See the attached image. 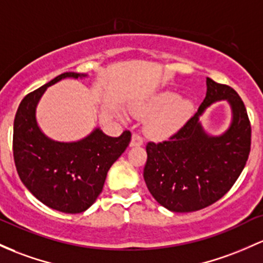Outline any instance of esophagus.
<instances>
[{"instance_id": "34e87169", "label": "esophagus", "mask_w": 263, "mask_h": 263, "mask_svg": "<svg viewBox=\"0 0 263 263\" xmlns=\"http://www.w3.org/2000/svg\"><path fill=\"white\" fill-rule=\"evenodd\" d=\"M129 145H131L132 147L143 145V138L141 137V135H140V134H134V135H132L131 143H129Z\"/></svg>"}]
</instances>
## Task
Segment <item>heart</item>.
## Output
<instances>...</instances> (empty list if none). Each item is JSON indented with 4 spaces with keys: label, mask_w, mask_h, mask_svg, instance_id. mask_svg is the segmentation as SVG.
I'll use <instances>...</instances> for the list:
<instances>
[{
    "label": "heart",
    "mask_w": 263,
    "mask_h": 263,
    "mask_svg": "<svg viewBox=\"0 0 263 263\" xmlns=\"http://www.w3.org/2000/svg\"><path fill=\"white\" fill-rule=\"evenodd\" d=\"M192 112V102L178 99L174 91L160 92L140 109L142 116H155L147 122L146 132L156 140H163L176 134Z\"/></svg>",
    "instance_id": "obj_1"
}]
</instances>
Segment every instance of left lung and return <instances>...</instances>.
<instances>
[{"mask_svg": "<svg viewBox=\"0 0 263 263\" xmlns=\"http://www.w3.org/2000/svg\"><path fill=\"white\" fill-rule=\"evenodd\" d=\"M207 92L198 111L163 142H148L143 178L155 200L172 212H193L223 197L237 181L251 149V123L243 101L227 85L206 80ZM224 99L233 122L220 137H210L199 116Z\"/></svg>", "mask_w": 263, "mask_h": 263, "instance_id": "left-lung-1", "label": "left lung"}]
</instances>
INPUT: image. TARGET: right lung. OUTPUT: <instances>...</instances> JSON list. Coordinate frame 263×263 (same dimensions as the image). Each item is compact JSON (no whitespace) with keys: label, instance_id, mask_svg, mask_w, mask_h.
I'll list each match as a JSON object with an SVG mask.
<instances>
[{"label":"right lung","instance_id":"add662e5","mask_svg":"<svg viewBox=\"0 0 263 263\" xmlns=\"http://www.w3.org/2000/svg\"><path fill=\"white\" fill-rule=\"evenodd\" d=\"M65 72L25 96L13 122V158L22 183L46 206L65 213L86 211L102 192L109 167L125 152L131 132L109 137L100 128L77 142H57L36 121V107L48 86L86 77Z\"/></svg>","mask_w":263,"mask_h":263}]
</instances>
